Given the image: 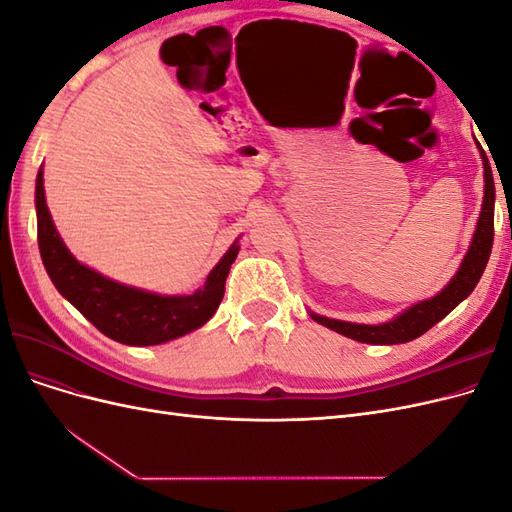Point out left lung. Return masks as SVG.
<instances>
[{
  "mask_svg": "<svg viewBox=\"0 0 512 512\" xmlns=\"http://www.w3.org/2000/svg\"><path fill=\"white\" fill-rule=\"evenodd\" d=\"M476 147L480 151V158H483V168H485L483 173L485 196H483V207H480V213H478V222L474 228L470 247L466 256H463L457 273L453 275V280L448 282L436 297L418 301L408 309H404L401 314H397L395 318L380 324H356V322L335 320V318L309 312L312 320H316L318 324H322V327H327L339 335L356 339V342L361 344L395 346V344H406L416 337H421L425 331L433 327V324H438L444 316L451 314L463 299L470 297V292L476 288L480 275H483L489 262L491 245H493V205H495V185H493L491 164L480 143H476Z\"/></svg>",
  "mask_w": 512,
  "mask_h": 512,
  "instance_id": "obj_1",
  "label": "left lung"
}]
</instances>
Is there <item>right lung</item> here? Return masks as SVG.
<instances>
[{
	"label": "right lung",
	"mask_w": 512,
	"mask_h": 512,
	"mask_svg": "<svg viewBox=\"0 0 512 512\" xmlns=\"http://www.w3.org/2000/svg\"><path fill=\"white\" fill-rule=\"evenodd\" d=\"M36 218L44 269L61 297L98 331L126 346H158L203 327L222 303L226 277L239 254L235 239L203 288L192 294H158L115 282L70 254L46 207L42 166L36 177Z\"/></svg>",
	"instance_id": "right-lung-1"
}]
</instances>
